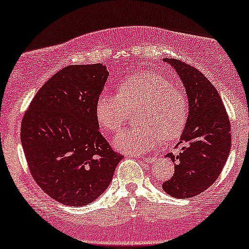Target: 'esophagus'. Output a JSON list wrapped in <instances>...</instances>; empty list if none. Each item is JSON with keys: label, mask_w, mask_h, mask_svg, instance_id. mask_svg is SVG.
Returning <instances> with one entry per match:
<instances>
[{"label": "esophagus", "mask_w": 249, "mask_h": 249, "mask_svg": "<svg viewBox=\"0 0 249 249\" xmlns=\"http://www.w3.org/2000/svg\"><path fill=\"white\" fill-rule=\"evenodd\" d=\"M140 160H142L143 162H147V163H152V162H154L155 160H157V159L155 158H153V157H142L140 158Z\"/></svg>", "instance_id": "1"}]
</instances>
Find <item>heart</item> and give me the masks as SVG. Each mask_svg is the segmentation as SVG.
Masks as SVG:
<instances>
[{
    "label": "heart",
    "instance_id": "obj_1",
    "mask_svg": "<svg viewBox=\"0 0 249 249\" xmlns=\"http://www.w3.org/2000/svg\"><path fill=\"white\" fill-rule=\"evenodd\" d=\"M139 127L124 128L113 138L117 151L142 154L160 142L181 136L189 104L185 92L162 74H134L119 83V92H102L96 102V118L106 131L117 132L132 113L139 111Z\"/></svg>",
    "mask_w": 249,
    "mask_h": 249
}]
</instances>
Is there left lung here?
Returning a JSON list of instances; mask_svg holds the SVG:
<instances>
[{"instance_id": "left-lung-1", "label": "left lung", "mask_w": 249, "mask_h": 249, "mask_svg": "<svg viewBox=\"0 0 249 249\" xmlns=\"http://www.w3.org/2000/svg\"><path fill=\"white\" fill-rule=\"evenodd\" d=\"M163 61L183 82L189 115L178 143L181 151L166 155L176 164L162 189L175 198H190L211 187L225 166L231 149L230 119L218 91L199 71L178 59Z\"/></svg>"}]
</instances>
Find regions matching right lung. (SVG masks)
Wrapping results in <instances>:
<instances>
[{"label":"right lung","instance_id":"1","mask_svg":"<svg viewBox=\"0 0 249 249\" xmlns=\"http://www.w3.org/2000/svg\"><path fill=\"white\" fill-rule=\"evenodd\" d=\"M107 76L102 64L67 66L39 89L24 115L20 142L30 173L61 204L97 199L124 158L102 136L96 118Z\"/></svg>","mask_w":249,"mask_h":249}]
</instances>
